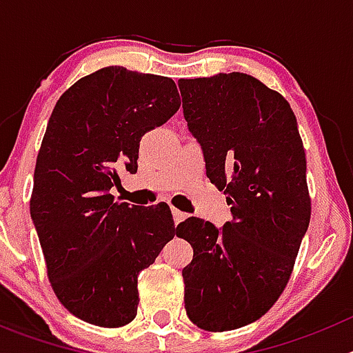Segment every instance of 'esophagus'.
Wrapping results in <instances>:
<instances>
[{
  "mask_svg": "<svg viewBox=\"0 0 353 353\" xmlns=\"http://www.w3.org/2000/svg\"><path fill=\"white\" fill-rule=\"evenodd\" d=\"M171 214H173V221H174V223H176V224L182 223V221L187 217V215L183 214V212L176 210V208H171Z\"/></svg>",
  "mask_w": 353,
  "mask_h": 353,
  "instance_id": "34e87169",
  "label": "esophagus"
}]
</instances>
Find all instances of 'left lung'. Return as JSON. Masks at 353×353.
<instances>
[{"mask_svg":"<svg viewBox=\"0 0 353 353\" xmlns=\"http://www.w3.org/2000/svg\"><path fill=\"white\" fill-rule=\"evenodd\" d=\"M179 88L207 176L233 217L221 230L198 217L176 226L194 251L183 301L199 329L224 332L256 322L288 285L311 219L305 152L288 101L256 77L232 72Z\"/></svg>","mask_w":353,"mask_h":353,"instance_id":"left-lung-1","label":"left lung"}]
</instances>
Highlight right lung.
<instances>
[{"label":"right lung","instance_id":"obj_1","mask_svg":"<svg viewBox=\"0 0 353 353\" xmlns=\"http://www.w3.org/2000/svg\"><path fill=\"white\" fill-rule=\"evenodd\" d=\"M179 108L173 79L114 65L81 77L52 109L30 212L52 292L84 322H132L139 272L176 233L166 203L129 207L111 187L120 171L136 173L141 138Z\"/></svg>","mask_w":353,"mask_h":353}]
</instances>
